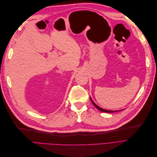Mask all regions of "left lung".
Instances as JSON below:
<instances>
[{"label": "left lung", "instance_id": "8db88e82", "mask_svg": "<svg viewBox=\"0 0 157 157\" xmlns=\"http://www.w3.org/2000/svg\"><path fill=\"white\" fill-rule=\"evenodd\" d=\"M90 99H91V101H92V103H93V105L96 107L98 109H99V111H102V112H105V113H115V112H118V111H110V110H106V109H102V108H101V107H99V106H98L96 103H95L94 101H93V100L92 99V98H90ZM121 111V110H119L118 111Z\"/></svg>", "mask_w": 157, "mask_h": 157}]
</instances>
